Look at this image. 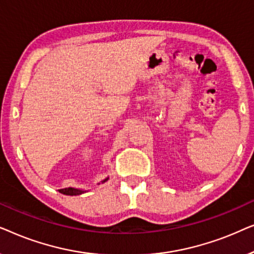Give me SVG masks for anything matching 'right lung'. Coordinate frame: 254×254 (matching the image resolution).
Here are the masks:
<instances>
[{
    "label": "right lung",
    "mask_w": 254,
    "mask_h": 254,
    "mask_svg": "<svg viewBox=\"0 0 254 254\" xmlns=\"http://www.w3.org/2000/svg\"><path fill=\"white\" fill-rule=\"evenodd\" d=\"M107 180H109V177L104 179L103 182H102V184L107 182ZM98 185H99V184H98ZM59 192L62 193V194H65V195H81V194L85 193L86 190H81V189H75V187H67V189L59 190Z\"/></svg>",
    "instance_id": "1"
}]
</instances>
